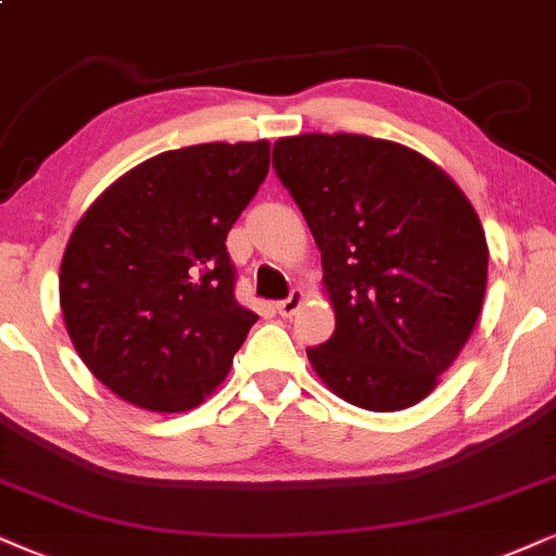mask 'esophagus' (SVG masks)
<instances>
[{
  "label": "esophagus",
  "instance_id": "34e87169",
  "mask_svg": "<svg viewBox=\"0 0 556 556\" xmlns=\"http://www.w3.org/2000/svg\"><path fill=\"white\" fill-rule=\"evenodd\" d=\"M302 302H305V294H302V290H292L290 298L277 302V313L282 315V318H292V315L302 307Z\"/></svg>",
  "mask_w": 556,
  "mask_h": 556
}]
</instances>
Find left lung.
<instances>
[{
	"mask_svg": "<svg viewBox=\"0 0 556 556\" xmlns=\"http://www.w3.org/2000/svg\"><path fill=\"white\" fill-rule=\"evenodd\" d=\"M274 172L315 238L333 336L307 349L330 392L364 410L431 395L472 336L488 241L444 168L395 140L302 132L274 143Z\"/></svg>",
	"mask_w": 556,
	"mask_h": 556,
	"instance_id": "obj_1",
	"label": "left lung"
}]
</instances>
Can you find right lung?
<instances>
[{
    "label": "right lung",
    "mask_w": 556,
    "mask_h": 556,
    "mask_svg": "<svg viewBox=\"0 0 556 556\" xmlns=\"http://www.w3.org/2000/svg\"><path fill=\"white\" fill-rule=\"evenodd\" d=\"M269 140L164 151L112 181L61 258V313L104 388L153 413L192 410L258 320L233 298L228 230L269 172Z\"/></svg>",
    "instance_id": "add662e5"
}]
</instances>
